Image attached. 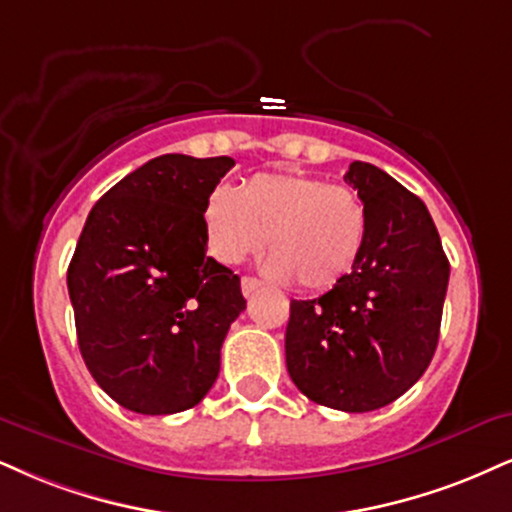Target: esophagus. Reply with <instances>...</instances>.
Instances as JSON below:
<instances>
[{
  "mask_svg": "<svg viewBox=\"0 0 512 512\" xmlns=\"http://www.w3.org/2000/svg\"><path fill=\"white\" fill-rule=\"evenodd\" d=\"M261 280H256V277H242V294L244 296H251L254 292L261 289Z\"/></svg>",
  "mask_w": 512,
  "mask_h": 512,
  "instance_id": "34e87169",
  "label": "esophagus"
}]
</instances>
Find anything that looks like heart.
I'll return each mask as SVG.
<instances>
[{
  "label": "heart",
  "instance_id": "obj_1",
  "mask_svg": "<svg viewBox=\"0 0 512 512\" xmlns=\"http://www.w3.org/2000/svg\"><path fill=\"white\" fill-rule=\"evenodd\" d=\"M208 251L235 266L268 246L266 268L323 292L356 266L368 235L361 197L344 185L294 170L258 173L235 192L216 189L204 204Z\"/></svg>",
  "mask_w": 512,
  "mask_h": 512
}]
</instances>
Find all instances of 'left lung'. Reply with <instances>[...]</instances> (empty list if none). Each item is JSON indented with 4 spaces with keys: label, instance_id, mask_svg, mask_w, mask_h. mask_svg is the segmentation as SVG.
Masks as SVG:
<instances>
[{
    "label": "left lung",
    "instance_id": "1",
    "mask_svg": "<svg viewBox=\"0 0 512 512\" xmlns=\"http://www.w3.org/2000/svg\"><path fill=\"white\" fill-rule=\"evenodd\" d=\"M368 235L330 292L289 304L287 370L320 406L368 413L420 380L439 342L449 258L427 206L372 163L353 161Z\"/></svg>",
    "mask_w": 512,
    "mask_h": 512
}]
</instances>
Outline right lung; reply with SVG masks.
<instances>
[{
    "label": "right lung",
    "instance_id": "add662e5",
    "mask_svg": "<svg viewBox=\"0 0 512 512\" xmlns=\"http://www.w3.org/2000/svg\"><path fill=\"white\" fill-rule=\"evenodd\" d=\"M230 156H156L92 206L68 266L87 370L113 401L170 415L204 399L246 308L239 277L206 256L204 204Z\"/></svg>",
    "mask_w": 512,
    "mask_h": 512
}]
</instances>
